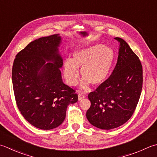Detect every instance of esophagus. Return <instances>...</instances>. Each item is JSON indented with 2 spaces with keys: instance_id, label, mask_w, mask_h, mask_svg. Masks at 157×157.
I'll return each mask as SVG.
<instances>
[{
  "instance_id": "1",
  "label": "esophagus",
  "mask_w": 157,
  "mask_h": 157,
  "mask_svg": "<svg viewBox=\"0 0 157 157\" xmlns=\"http://www.w3.org/2000/svg\"><path fill=\"white\" fill-rule=\"evenodd\" d=\"M85 97V95L82 93H79V92H78V100L80 101L82 100V99H84V98Z\"/></svg>"
}]
</instances>
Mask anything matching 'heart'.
<instances>
[{
    "label": "heart",
    "mask_w": 157,
    "mask_h": 157,
    "mask_svg": "<svg viewBox=\"0 0 157 157\" xmlns=\"http://www.w3.org/2000/svg\"><path fill=\"white\" fill-rule=\"evenodd\" d=\"M113 60V52L110 48L102 45H94L75 52L71 60L64 64L63 73L66 82L71 86L78 84L79 71L84 79L82 87L87 88L91 83L98 86L108 76Z\"/></svg>",
    "instance_id": "obj_1"
}]
</instances>
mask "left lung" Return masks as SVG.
Here are the masks:
<instances>
[{
    "label": "left lung",
    "instance_id": "8db88e82",
    "mask_svg": "<svg viewBox=\"0 0 157 157\" xmlns=\"http://www.w3.org/2000/svg\"><path fill=\"white\" fill-rule=\"evenodd\" d=\"M120 42L117 63L108 78L88 94L91 105L86 118L101 129H112L124 124L133 115L142 89V65L124 40Z\"/></svg>",
    "mask_w": 157,
    "mask_h": 157
}]
</instances>
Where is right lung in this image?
<instances>
[{"mask_svg":"<svg viewBox=\"0 0 157 157\" xmlns=\"http://www.w3.org/2000/svg\"><path fill=\"white\" fill-rule=\"evenodd\" d=\"M58 35L30 42L18 53L12 68L15 101L21 114L40 129L56 128L65 119L67 106L78 100L75 90L64 84L60 68ZM49 63H46V61Z\"/></svg>","mask_w":157,"mask_h":157,"instance_id":"1","label":"right lung"}]
</instances>
